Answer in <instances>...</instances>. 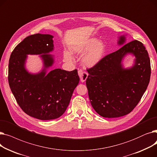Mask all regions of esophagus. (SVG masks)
<instances>
[{"mask_svg":"<svg viewBox=\"0 0 157 157\" xmlns=\"http://www.w3.org/2000/svg\"><path fill=\"white\" fill-rule=\"evenodd\" d=\"M78 75L80 78V80L81 82H85L88 77V74L81 69L78 71Z\"/></svg>","mask_w":157,"mask_h":157,"instance_id":"obj_1","label":"esophagus"}]
</instances>
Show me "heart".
Masks as SVG:
<instances>
[{
	"instance_id": "obj_1",
	"label": "heart",
	"mask_w": 157,
	"mask_h": 157,
	"mask_svg": "<svg viewBox=\"0 0 157 157\" xmlns=\"http://www.w3.org/2000/svg\"><path fill=\"white\" fill-rule=\"evenodd\" d=\"M70 52L74 55H83L82 62L86 67H93L99 63L105 54L104 44L94 37H90L71 45ZM63 59L67 62H71L72 55L68 52H64Z\"/></svg>"
}]
</instances>
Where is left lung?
I'll list each match as a JSON object with an SVG mask.
<instances>
[{"instance_id":"obj_1","label":"left lung","mask_w":157,"mask_h":157,"mask_svg":"<svg viewBox=\"0 0 157 157\" xmlns=\"http://www.w3.org/2000/svg\"><path fill=\"white\" fill-rule=\"evenodd\" d=\"M125 35L118 37V50L106 55L97 65L87 70L86 81L93 108L104 118H118L130 113L141 100L149 84L150 60L142 43L126 44ZM135 57L131 68L122 63L126 55Z\"/></svg>"}]
</instances>
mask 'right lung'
<instances>
[{"label":"right lung","instance_id":"right-lung-1","mask_svg":"<svg viewBox=\"0 0 157 157\" xmlns=\"http://www.w3.org/2000/svg\"><path fill=\"white\" fill-rule=\"evenodd\" d=\"M53 36L36 34L25 38L11 54L8 81L11 92L21 109L41 120L59 118L68 107L74 89L79 81L76 69L67 71L53 65ZM28 54H40L44 67L36 74L25 67Z\"/></svg>","mask_w":157,"mask_h":157}]
</instances>
